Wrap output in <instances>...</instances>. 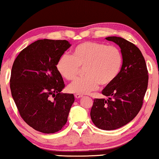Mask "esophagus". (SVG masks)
I'll return each mask as SVG.
<instances>
[{
	"mask_svg": "<svg viewBox=\"0 0 159 159\" xmlns=\"http://www.w3.org/2000/svg\"><path fill=\"white\" fill-rule=\"evenodd\" d=\"M75 97L76 98H82V95H80V94H75Z\"/></svg>",
	"mask_w": 159,
	"mask_h": 159,
	"instance_id": "esophagus-1",
	"label": "esophagus"
}]
</instances>
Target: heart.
<instances>
[{"label": "heart", "instance_id": "1", "mask_svg": "<svg viewBox=\"0 0 159 159\" xmlns=\"http://www.w3.org/2000/svg\"><path fill=\"white\" fill-rule=\"evenodd\" d=\"M123 63L120 50L114 45L97 42H84L77 45L71 56L64 53L58 58L56 68L67 80H75L84 67L85 76L69 86L71 93L88 94L98 88L99 84H111L120 73Z\"/></svg>", "mask_w": 159, "mask_h": 159}]
</instances>
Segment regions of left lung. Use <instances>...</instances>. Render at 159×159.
Returning <instances> with one entry per match:
<instances>
[{"mask_svg": "<svg viewBox=\"0 0 159 159\" xmlns=\"http://www.w3.org/2000/svg\"><path fill=\"white\" fill-rule=\"evenodd\" d=\"M121 48L123 63L116 79L102 90L108 97L95 98L90 117L98 128L104 130L118 129L137 116L143 106L148 83V73L140 49L125 39L108 37Z\"/></svg>", "mask_w": 159, "mask_h": 159, "instance_id": "1", "label": "left lung"}]
</instances>
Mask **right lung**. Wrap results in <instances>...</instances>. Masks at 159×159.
Instances as JSON below:
<instances>
[{
    "mask_svg": "<svg viewBox=\"0 0 159 159\" xmlns=\"http://www.w3.org/2000/svg\"><path fill=\"white\" fill-rule=\"evenodd\" d=\"M71 45L65 40H38L23 49L13 64V99L23 120L43 133L61 129L75 101L73 94L61 93L65 84L56 68Z\"/></svg>",
    "mask_w": 159,
    "mask_h": 159,
    "instance_id": "1",
    "label": "right lung"
}]
</instances>
